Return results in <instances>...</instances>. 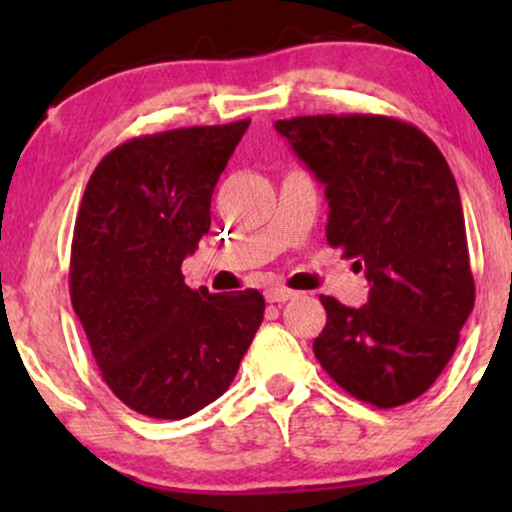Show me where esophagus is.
Masks as SVG:
<instances>
[{
  "instance_id": "obj_1",
  "label": "esophagus",
  "mask_w": 512,
  "mask_h": 512,
  "mask_svg": "<svg viewBox=\"0 0 512 512\" xmlns=\"http://www.w3.org/2000/svg\"><path fill=\"white\" fill-rule=\"evenodd\" d=\"M291 296H293V291L284 289V286H272V289H267V293H264V298H267L269 303H284V301H289Z\"/></svg>"
}]
</instances>
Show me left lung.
<instances>
[{
  "instance_id": "1",
  "label": "left lung",
  "mask_w": 512,
  "mask_h": 512,
  "mask_svg": "<svg viewBox=\"0 0 512 512\" xmlns=\"http://www.w3.org/2000/svg\"><path fill=\"white\" fill-rule=\"evenodd\" d=\"M325 185L327 243L370 284L368 303L320 296L327 325L315 358L342 390L402 407L438 380L474 308L457 182L419 127L385 115L274 122Z\"/></svg>"
}]
</instances>
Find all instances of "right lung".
Masks as SVG:
<instances>
[{
	"label": "right lung",
	"instance_id": "add662e5",
	"mask_svg": "<svg viewBox=\"0 0 512 512\" xmlns=\"http://www.w3.org/2000/svg\"><path fill=\"white\" fill-rule=\"evenodd\" d=\"M250 120L144 134L93 170L74 223L69 293L113 395L185 419L236 378L264 317L260 291L209 293L180 267L211 226V195Z\"/></svg>",
	"mask_w": 512,
	"mask_h": 512
}]
</instances>
